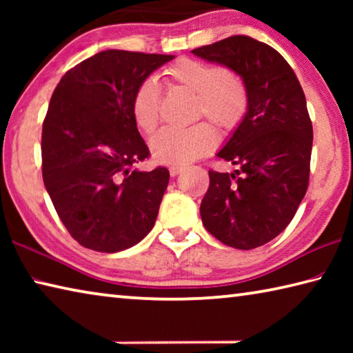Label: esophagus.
Returning <instances> with one entry per match:
<instances>
[{
    "instance_id": "obj_1",
    "label": "esophagus",
    "mask_w": 353,
    "mask_h": 353,
    "mask_svg": "<svg viewBox=\"0 0 353 353\" xmlns=\"http://www.w3.org/2000/svg\"><path fill=\"white\" fill-rule=\"evenodd\" d=\"M183 171V166H181V165H172V166H170V174L174 177V176H177L179 172H182Z\"/></svg>"
}]
</instances>
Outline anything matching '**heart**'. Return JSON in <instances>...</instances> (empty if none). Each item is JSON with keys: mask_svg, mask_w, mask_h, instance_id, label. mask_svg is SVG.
I'll list each match as a JSON object with an SVG mask.
<instances>
[{"mask_svg": "<svg viewBox=\"0 0 353 353\" xmlns=\"http://www.w3.org/2000/svg\"><path fill=\"white\" fill-rule=\"evenodd\" d=\"M170 83L198 98V115L207 117L225 130L243 121L249 107L248 90L241 77L216 65L182 57L165 70ZM130 113L141 132L151 134L160 118V88L151 79L139 83L130 101ZM216 132L207 123L190 129H162L155 134L149 148L155 162L187 165L212 152L216 146Z\"/></svg>", "mask_w": 353, "mask_h": 353, "instance_id": "heart-1", "label": "heart"}]
</instances>
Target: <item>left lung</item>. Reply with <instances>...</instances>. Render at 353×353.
<instances>
[{
  "label": "left lung",
  "instance_id": "obj_1",
  "mask_svg": "<svg viewBox=\"0 0 353 353\" xmlns=\"http://www.w3.org/2000/svg\"><path fill=\"white\" fill-rule=\"evenodd\" d=\"M241 77L249 107L216 154L234 172L208 171L201 202L205 229L235 249H255L282 234L308 188L313 126L305 94L282 54L248 35L191 51Z\"/></svg>",
  "mask_w": 353,
  "mask_h": 353
}]
</instances>
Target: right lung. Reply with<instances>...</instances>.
Returning <instances> with one entry per match:
<instances>
[{
  "label": "right lung",
  "mask_w": 353,
  "mask_h": 353,
  "mask_svg": "<svg viewBox=\"0 0 353 353\" xmlns=\"http://www.w3.org/2000/svg\"><path fill=\"white\" fill-rule=\"evenodd\" d=\"M174 59L107 50L63 74L41 130V174L70 235L119 252L152 230L170 171L132 170L149 157L130 101L139 83Z\"/></svg>",
  "instance_id": "add662e5"
}]
</instances>
